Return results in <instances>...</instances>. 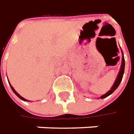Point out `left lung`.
I'll list each match as a JSON object with an SVG mask.
<instances>
[{
    "label": "left lung",
    "instance_id": "8db88e82",
    "mask_svg": "<svg viewBox=\"0 0 134 134\" xmlns=\"http://www.w3.org/2000/svg\"><path fill=\"white\" fill-rule=\"evenodd\" d=\"M121 51H122V64H121L120 70H119V73H118L117 77H116V80H115V81H114V84H113V86L111 87L110 90H108V92H107L105 94L99 97V99H104V98L108 97V96H110V95L112 94L113 92H114L115 90L117 89V87H119V85H120L121 81H122V77H123V74H124V71H125V63L124 54H123V52H122V49H121Z\"/></svg>",
    "mask_w": 134,
    "mask_h": 134
}]
</instances>
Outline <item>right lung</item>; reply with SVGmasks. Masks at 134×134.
Instances as JSON below:
<instances>
[{
	"mask_svg": "<svg viewBox=\"0 0 134 134\" xmlns=\"http://www.w3.org/2000/svg\"><path fill=\"white\" fill-rule=\"evenodd\" d=\"M9 85H10V87H11V89H12V91H13V92H14V93H15V94L16 95V96H18V98H20V99H21V100H23V101H24V102H25V101H27V102H30V101H29V100H27V99H24V97H22V96H21V95H19V94H18V93H17L16 91H15V89H14V88H13V87H12V86L11 85V84H10V83H9Z\"/></svg>",
	"mask_w": 134,
	"mask_h": 134,
	"instance_id": "obj_1",
	"label": "right lung"
}]
</instances>
